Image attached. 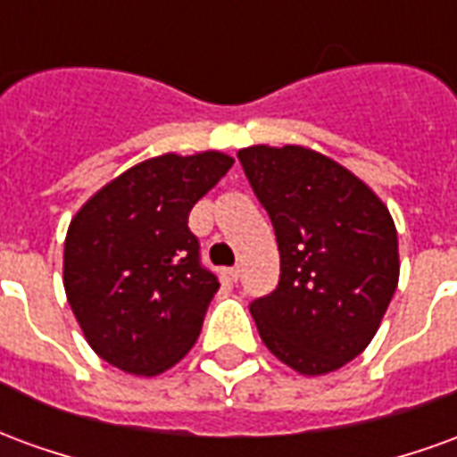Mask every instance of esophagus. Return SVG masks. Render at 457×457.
<instances>
[{
    "label": "esophagus",
    "mask_w": 457,
    "mask_h": 457,
    "mask_svg": "<svg viewBox=\"0 0 457 457\" xmlns=\"http://www.w3.org/2000/svg\"><path fill=\"white\" fill-rule=\"evenodd\" d=\"M228 277L232 278V281H237V278H239V267H237V264H235V267H229V269H228Z\"/></svg>",
    "instance_id": "obj_1"
}]
</instances>
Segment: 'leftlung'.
I'll return each mask as SVG.
<instances>
[{"mask_svg": "<svg viewBox=\"0 0 457 457\" xmlns=\"http://www.w3.org/2000/svg\"><path fill=\"white\" fill-rule=\"evenodd\" d=\"M269 212L281 274L249 313L264 345L301 374H328L370 345L399 281L396 228L362 180L303 146L237 154Z\"/></svg>", "mask_w": 457, "mask_h": 457, "instance_id": "8db88e82", "label": "left lung"}]
</instances>
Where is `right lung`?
<instances>
[{"mask_svg": "<svg viewBox=\"0 0 457 457\" xmlns=\"http://www.w3.org/2000/svg\"><path fill=\"white\" fill-rule=\"evenodd\" d=\"M232 163L220 151L163 154L124 170L73 218L65 294L104 362L151 377L198 340L220 281L200 259L188 215Z\"/></svg>", "mask_w": 457, "mask_h": 457, "instance_id": "add662e5", "label": "right lung"}]
</instances>
